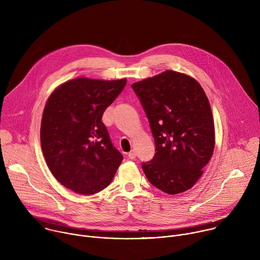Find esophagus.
<instances>
[{
    "mask_svg": "<svg viewBox=\"0 0 260 260\" xmlns=\"http://www.w3.org/2000/svg\"><path fill=\"white\" fill-rule=\"evenodd\" d=\"M128 157L131 158V159H135L136 158V156H137V153H136V151L135 150H131L129 152H128Z\"/></svg>",
    "mask_w": 260,
    "mask_h": 260,
    "instance_id": "1",
    "label": "esophagus"
}]
</instances>
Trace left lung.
<instances>
[{"label":"left lung","mask_w":260,"mask_h":260,"mask_svg":"<svg viewBox=\"0 0 260 260\" xmlns=\"http://www.w3.org/2000/svg\"><path fill=\"white\" fill-rule=\"evenodd\" d=\"M132 87L155 141L153 159L142 165L148 181L169 194L190 189L215 147L213 114L203 87L191 76L171 70Z\"/></svg>","instance_id":"8db88e82"}]
</instances>
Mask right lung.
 <instances>
[{
	"label": "right lung",
	"instance_id": "1",
	"mask_svg": "<svg viewBox=\"0 0 260 260\" xmlns=\"http://www.w3.org/2000/svg\"><path fill=\"white\" fill-rule=\"evenodd\" d=\"M126 79L68 80L49 95L40 139L54 178L74 192L91 196L112 181L123 156L112 145L102 116Z\"/></svg>",
	"mask_w": 260,
	"mask_h": 260
}]
</instances>
